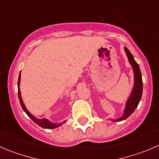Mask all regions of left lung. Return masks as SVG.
Wrapping results in <instances>:
<instances>
[{
    "instance_id": "8db88e82",
    "label": "left lung",
    "mask_w": 159,
    "mask_h": 159,
    "mask_svg": "<svg viewBox=\"0 0 159 159\" xmlns=\"http://www.w3.org/2000/svg\"><path fill=\"white\" fill-rule=\"evenodd\" d=\"M124 49L128 57V59H129L130 65L132 66L133 72H134V86H133L131 94H130L129 98H128L127 102H126L125 108L122 116L121 118H117V119H112V121H121L129 118L139 105L141 98H142V90H143L142 73H141L139 65L135 61L134 57L131 54L129 50L126 47H125Z\"/></svg>"
}]
</instances>
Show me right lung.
Returning a JSON list of instances; mask_svg holds the SVG:
<instances>
[{
	"instance_id": "add662e5",
	"label": "right lung",
	"mask_w": 159,
	"mask_h": 159,
	"mask_svg": "<svg viewBox=\"0 0 159 159\" xmlns=\"http://www.w3.org/2000/svg\"><path fill=\"white\" fill-rule=\"evenodd\" d=\"M20 75H19L18 77V81H17V88H18V98H19V101H20V105H21L22 108L23 110L25 111V113L28 115V116L29 117L31 120H33L34 122L36 123L37 125L40 126L41 128H44V129H56V128L59 127V126L61 125L62 124L65 123V121H64L63 122H60L59 124H57V123H54L50 121L48 119H46V118H43V119H39V118H37L36 117L34 116L33 115L30 113L28 111V110L27 109L26 107H25V104H24L23 100H22L21 98V94H20Z\"/></svg>"
}]
</instances>
